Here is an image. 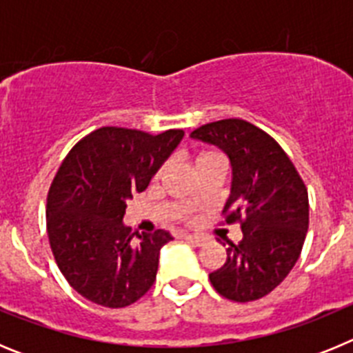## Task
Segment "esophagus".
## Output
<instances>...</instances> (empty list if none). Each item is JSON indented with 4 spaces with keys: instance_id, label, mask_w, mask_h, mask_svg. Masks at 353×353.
Masks as SVG:
<instances>
[{
    "instance_id": "1",
    "label": "esophagus",
    "mask_w": 353,
    "mask_h": 353,
    "mask_svg": "<svg viewBox=\"0 0 353 353\" xmlns=\"http://www.w3.org/2000/svg\"><path fill=\"white\" fill-rule=\"evenodd\" d=\"M182 239L183 240H187V242H191V244H194V245H203L205 244V236H201V235H182Z\"/></svg>"
}]
</instances>
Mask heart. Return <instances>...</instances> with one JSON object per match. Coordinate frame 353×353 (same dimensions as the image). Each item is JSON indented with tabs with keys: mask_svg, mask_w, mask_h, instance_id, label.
Here are the masks:
<instances>
[{
	"mask_svg": "<svg viewBox=\"0 0 353 353\" xmlns=\"http://www.w3.org/2000/svg\"><path fill=\"white\" fill-rule=\"evenodd\" d=\"M214 155H217V154H215V152H199L198 157H196V162H198V161H203V159H208V157H214ZM187 203H189V205L196 203V196H191V198H189V201H187Z\"/></svg>",
	"mask_w": 353,
	"mask_h": 353,
	"instance_id": "1",
	"label": "heart"
}]
</instances>
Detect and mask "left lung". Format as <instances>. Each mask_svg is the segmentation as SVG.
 I'll return each mask as SVG.
<instances>
[{"label":"left lung","mask_w":353,"mask_h":353,"mask_svg":"<svg viewBox=\"0 0 353 353\" xmlns=\"http://www.w3.org/2000/svg\"><path fill=\"white\" fill-rule=\"evenodd\" d=\"M191 138L230 157L232 194L223 214L244 233L239 244H228L226 263L208 276L212 286L228 301H258L281 285L301 256L310 226L307 189L279 143L249 121H212Z\"/></svg>","instance_id":"left-lung-1"}]
</instances>
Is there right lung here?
<instances>
[{
	"instance_id": "add662e5",
	"label": "right lung",
	"mask_w": 353,
	"mask_h": 353,
	"mask_svg": "<svg viewBox=\"0 0 353 353\" xmlns=\"http://www.w3.org/2000/svg\"><path fill=\"white\" fill-rule=\"evenodd\" d=\"M183 130L157 136L101 127L68 152L48 194V235L58 269L84 299L125 307L155 281L159 252L173 236L157 230L134 240L123 226L127 199L143 192L182 141Z\"/></svg>"
}]
</instances>
